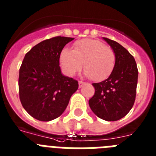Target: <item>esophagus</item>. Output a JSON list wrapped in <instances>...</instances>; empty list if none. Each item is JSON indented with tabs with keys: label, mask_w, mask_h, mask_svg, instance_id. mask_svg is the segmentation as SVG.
<instances>
[{
	"label": "esophagus",
	"mask_w": 156,
	"mask_h": 156,
	"mask_svg": "<svg viewBox=\"0 0 156 156\" xmlns=\"http://www.w3.org/2000/svg\"><path fill=\"white\" fill-rule=\"evenodd\" d=\"M84 82H83V81H82V80H80L79 81V87H82V86L83 85V84H84Z\"/></svg>",
	"instance_id": "1"
}]
</instances>
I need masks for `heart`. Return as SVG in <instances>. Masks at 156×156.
Here are the masks:
<instances>
[{"label": "heart", "instance_id": "b5f03b06", "mask_svg": "<svg viewBox=\"0 0 156 156\" xmlns=\"http://www.w3.org/2000/svg\"><path fill=\"white\" fill-rule=\"evenodd\" d=\"M63 72L73 76L83 65L85 75L94 81H102L110 76L115 64V53L109 46L96 39H82L73 44V51L64 48L60 54Z\"/></svg>", "mask_w": 156, "mask_h": 156}]
</instances>
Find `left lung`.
I'll list each match as a JSON object with an SVG mask.
<instances>
[{"mask_svg":"<svg viewBox=\"0 0 156 156\" xmlns=\"http://www.w3.org/2000/svg\"><path fill=\"white\" fill-rule=\"evenodd\" d=\"M115 53V64L108 79L92 83L95 94L88 101L100 119L115 121L125 116L133 107L136 96L138 69L133 56L116 41L104 37Z\"/></svg>","mask_w":156,"mask_h":156,"instance_id":"obj_1","label":"left lung"}]
</instances>
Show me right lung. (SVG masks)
<instances>
[{
  "instance_id": "right-lung-1",
  "label": "right lung",
  "mask_w": 156,
  "mask_h": 156,
  "mask_svg": "<svg viewBox=\"0 0 156 156\" xmlns=\"http://www.w3.org/2000/svg\"><path fill=\"white\" fill-rule=\"evenodd\" d=\"M74 38L55 37L31 48L19 71V96L31 116L50 121L66 109L71 96L78 89L76 80L65 76L60 68V54Z\"/></svg>"
}]
</instances>
